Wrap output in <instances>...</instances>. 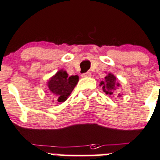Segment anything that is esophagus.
Returning <instances> with one entry per match:
<instances>
[{
	"label": "esophagus",
	"mask_w": 160,
	"mask_h": 160,
	"mask_svg": "<svg viewBox=\"0 0 160 160\" xmlns=\"http://www.w3.org/2000/svg\"><path fill=\"white\" fill-rule=\"evenodd\" d=\"M81 76L83 77H91V73L90 72H85V73L82 74Z\"/></svg>",
	"instance_id": "obj_1"
}]
</instances>
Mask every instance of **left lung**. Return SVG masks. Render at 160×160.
Wrapping results in <instances>:
<instances>
[{
	"mask_svg": "<svg viewBox=\"0 0 160 160\" xmlns=\"http://www.w3.org/2000/svg\"><path fill=\"white\" fill-rule=\"evenodd\" d=\"M100 86L102 87V90L105 94L111 95L119 88V83L116 81V77L109 72L105 77V80L101 81ZM118 97H121V94H118Z\"/></svg>",
	"mask_w": 160,
	"mask_h": 160,
	"instance_id": "1",
	"label": "left lung"
}]
</instances>
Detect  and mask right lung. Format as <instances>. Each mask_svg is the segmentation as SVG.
Wrapping results in <instances>:
<instances>
[{
  "label": "right lung",
  "mask_w": 160,
  "mask_h": 160,
  "mask_svg": "<svg viewBox=\"0 0 160 160\" xmlns=\"http://www.w3.org/2000/svg\"><path fill=\"white\" fill-rule=\"evenodd\" d=\"M78 81L77 75L69 77L66 71L60 69L49 79L47 85L53 99L58 102H64L67 100Z\"/></svg>",
  "instance_id": "obj_1"
}]
</instances>
